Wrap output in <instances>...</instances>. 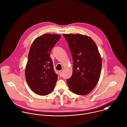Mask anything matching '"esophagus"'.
I'll return each instance as SVG.
<instances>
[{
    "mask_svg": "<svg viewBox=\"0 0 127 127\" xmlns=\"http://www.w3.org/2000/svg\"><path fill=\"white\" fill-rule=\"evenodd\" d=\"M59 74H60V77H62L63 75V73H62V71L61 70L59 71Z\"/></svg>",
    "mask_w": 127,
    "mask_h": 127,
    "instance_id": "34e87169",
    "label": "esophagus"
}]
</instances>
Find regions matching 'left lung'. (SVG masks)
Instances as JSON below:
<instances>
[{
    "instance_id": "8db88e82",
    "label": "left lung",
    "mask_w": 127,
    "mask_h": 127,
    "mask_svg": "<svg viewBox=\"0 0 127 127\" xmlns=\"http://www.w3.org/2000/svg\"><path fill=\"white\" fill-rule=\"evenodd\" d=\"M73 62L72 74L66 80L70 91L79 95L91 92L101 74L102 59L98 48L89 36L80 34H63Z\"/></svg>"
}]
</instances>
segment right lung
<instances>
[{"instance_id":"add662e5","label":"right lung","mask_w":127,"mask_h":127,"mask_svg":"<svg viewBox=\"0 0 127 127\" xmlns=\"http://www.w3.org/2000/svg\"><path fill=\"white\" fill-rule=\"evenodd\" d=\"M60 38L58 34H44L36 38L31 46L25 78L31 89L39 95H48L54 89L58 75L50 53Z\"/></svg>"}]
</instances>
